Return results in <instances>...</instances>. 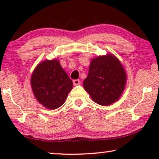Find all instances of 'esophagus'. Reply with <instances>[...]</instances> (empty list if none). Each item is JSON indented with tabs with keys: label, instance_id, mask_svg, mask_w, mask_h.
Returning a JSON list of instances; mask_svg holds the SVG:
<instances>
[{
	"label": "esophagus",
	"instance_id": "1",
	"mask_svg": "<svg viewBox=\"0 0 159 159\" xmlns=\"http://www.w3.org/2000/svg\"><path fill=\"white\" fill-rule=\"evenodd\" d=\"M73 84L74 85H78V84H80V81L79 80H73Z\"/></svg>",
	"mask_w": 159,
	"mask_h": 159
}]
</instances>
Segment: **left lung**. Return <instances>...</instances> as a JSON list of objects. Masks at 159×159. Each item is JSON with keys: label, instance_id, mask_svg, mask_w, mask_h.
<instances>
[{"label": "left lung", "instance_id": "obj_1", "mask_svg": "<svg viewBox=\"0 0 159 159\" xmlns=\"http://www.w3.org/2000/svg\"><path fill=\"white\" fill-rule=\"evenodd\" d=\"M126 81L127 75L121 62L108 53L92 59L83 87L95 103L109 106L120 98Z\"/></svg>", "mask_w": 159, "mask_h": 159}]
</instances>
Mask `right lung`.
I'll list each match as a JSON object with an SVG mask.
<instances>
[{
    "label": "right lung",
    "mask_w": 159,
    "mask_h": 159,
    "mask_svg": "<svg viewBox=\"0 0 159 159\" xmlns=\"http://www.w3.org/2000/svg\"><path fill=\"white\" fill-rule=\"evenodd\" d=\"M31 86L37 101L52 110L64 103L73 82L57 59L46 60L34 69Z\"/></svg>",
    "instance_id": "add662e5"
}]
</instances>
